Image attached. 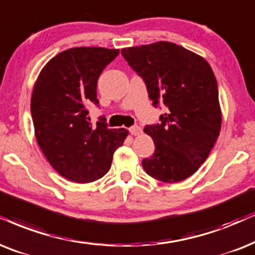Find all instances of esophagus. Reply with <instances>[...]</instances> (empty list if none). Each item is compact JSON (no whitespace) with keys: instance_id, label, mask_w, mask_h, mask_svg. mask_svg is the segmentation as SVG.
Masks as SVG:
<instances>
[{"instance_id":"1","label":"esophagus","mask_w":255,"mask_h":255,"mask_svg":"<svg viewBox=\"0 0 255 255\" xmlns=\"http://www.w3.org/2000/svg\"><path fill=\"white\" fill-rule=\"evenodd\" d=\"M129 130H130V133L134 135V136H138V135L142 134V129H141L138 126H134V127H131Z\"/></svg>"}]
</instances>
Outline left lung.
<instances>
[{
	"mask_svg": "<svg viewBox=\"0 0 255 255\" xmlns=\"http://www.w3.org/2000/svg\"><path fill=\"white\" fill-rule=\"evenodd\" d=\"M146 82L148 95L167 111L160 124L146 126L155 151L142 160L148 175L174 183L193 175L220 134L222 113L217 79L204 57L173 42L159 41L121 49Z\"/></svg>",
	"mask_w": 255,
	"mask_h": 255,
	"instance_id": "1",
	"label": "left lung"
}]
</instances>
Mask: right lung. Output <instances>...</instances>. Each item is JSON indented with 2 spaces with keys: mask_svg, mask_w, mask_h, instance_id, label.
<instances>
[{
  "mask_svg": "<svg viewBox=\"0 0 255 255\" xmlns=\"http://www.w3.org/2000/svg\"><path fill=\"white\" fill-rule=\"evenodd\" d=\"M119 53L102 47L63 50L48 61L34 85L30 109L35 137L51 167L69 181L88 183L102 178L128 136L127 129H108L104 121L93 126L86 109L90 102L99 104V76Z\"/></svg>",
  "mask_w": 255,
  "mask_h": 255,
  "instance_id": "1",
  "label": "right lung"
}]
</instances>
